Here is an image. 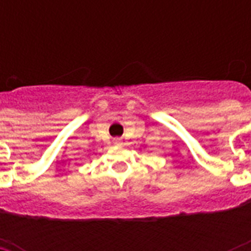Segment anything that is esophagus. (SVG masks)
Listing matches in <instances>:
<instances>
[{
    "instance_id": "obj_1",
    "label": "esophagus",
    "mask_w": 251,
    "mask_h": 251,
    "mask_svg": "<svg viewBox=\"0 0 251 251\" xmlns=\"http://www.w3.org/2000/svg\"><path fill=\"white\" fill-rule=\"evenodd\" d=\"M113 142L114 143H120V142H121V138H114Z\"/></svg>"
}]
</instances>
